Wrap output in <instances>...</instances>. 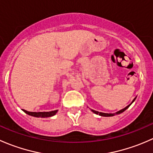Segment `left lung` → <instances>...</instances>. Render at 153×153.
Masks as SVG:
<instances>
[{
    "mask_svg": "<svg viewBox=\"0 0 153 153\" xmlns=\"http://www.w3.org/2000/svg\"><path fill=\"white\" fill-rule=\"evenodd\" d=\"M135 99L133 100V101H132V102L130 104H129V105H128L127 106H126V107L125 108H124V109H121V110H120V111H118V112H115V113H104V112H98V111H95V110H93V109H92V112H94V113H95V114H99V115H101V116H104V117H109V116H114V115H116V114H120V113H121V112H124L125 110H126V109H127L128 107H129V106L131 105V104H132V103L134 102V101H135Z\"/></svg>",
    "mask_w": 153,
    "mask_h": 153,
    "instance_id": "left-lung-1",
    "label": "left lung"
}]
</instances>
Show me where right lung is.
Segmentation results:
<instances>
[{
    "label": "right lung",
    "instance_id": "1",
    "mask_svg": "<svg viewBox=\"0 0 153 153\" xmlns=\"http://www.w3.org/2000/svg\"><path fill=\"white\" fill-rule=\"evenodd\" d=\"M25 113L28 114L29 115H32V116L34 117H37V118H47V117H51L53 116L56 114V112H58V110H54V111H51V112H28V111L25 110V109H23Z\"/></svg>",
    "mask_w": 153,
    "mask_h": 153
}]
</instances>
